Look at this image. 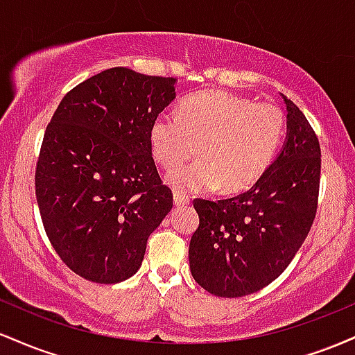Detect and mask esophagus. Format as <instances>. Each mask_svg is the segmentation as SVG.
I'll use <instances>...</instances> for the list:
<instances>
[{
	"mask_svg": "<svg viewBox=\"0 0 355 355\" xmlns=\"http://www.w3.org/2000/svg\"><path fill=\"white\" fill-rule=\"evenodd\" d=\"M173 202H175V205H187V203H190V197L189 195L182 193V191H175Z\"/></svg>",
	"mask_w": 355,
	"mask_h": 355,
	"instance_id": "34e87169",
	"label": "esophagus"
}]
</instances>
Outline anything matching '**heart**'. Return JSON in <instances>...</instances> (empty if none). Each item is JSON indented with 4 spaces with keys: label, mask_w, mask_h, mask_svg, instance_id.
Listing matches in <instances>:
<instances>
[{
    "label": "heart",
    "mask_w": 355,
    "mask_h": 355,
    "mask_svg": "<svg viewBox=\"0 0 355 355\" xmlns=\"http://www.w3.org/2000/svg\"><path fill=\"white\" fill-rule=\"evenodd\" d=\"M287 120L282 108L227 92H202L177 113H160L150 128L153 158L173 170L197 152L200 158L172 172L175 189L239 193L254 187L274 164Z\"/></svg>",
    "instance_id": "b5f03b06"
}]
</instances>
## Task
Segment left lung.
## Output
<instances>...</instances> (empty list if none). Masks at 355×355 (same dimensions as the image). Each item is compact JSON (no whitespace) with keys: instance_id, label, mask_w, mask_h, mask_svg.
<instances>
[{"instance_id":"left-lung-1","label":"left lung","mask_w":355,"mask_h":355,"mask_svg":"<svg viewBox=\"0 0 355 355\" xmlns=\"http://www.w3.org/2000/svg\"><path fill=\"white\" fill-rule=\"evenodd\" d=\"M287 105V141L266 175L237 197L195 198L198 229L189 260L195 282L218 297H243L279 277L317 214L320 145L299 107Z\"/></svg>"}]
</instances>
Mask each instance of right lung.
Returning <instances> with one entry per match:
<instances>
[{
    "label": "right lung",
    "instance_id": "right-lung-1",
    "mask_svg": "<svg viewBox=\"0 0 355 355\" xmlns=\"http://www.w3.org/2000/svg\"><path fill=\"white\" fill-rule=\"evenodd\" d=\"M173 85L110 68L70 89L46 126L35 173L40 215L60 259L89 282L135 274L172 210L150 128L175 98Z\"/></svg>",
    "mask_w": 355,
    "mask_h": 355
}]
</instances>
